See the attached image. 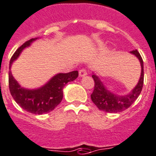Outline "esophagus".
I'll list each match as a JSON object with an SVG mask.
<instances>
[{
	"label": "esophagus",
	"instance_id": "34e87169",
	"mask_svg": "<svg viewBox=\"0 0 156 156\" xmlns=\"http://www.w3.org/2000/svg\"><path fill=\"white\" fill-rule=\"evenodd\" d=\"M87 71L85 68H82V69L79 70V76L80 77H85V75H87Z\"/></svg>",
	"mask_w": 156,
	"mask_h": 156
}]
</instances>
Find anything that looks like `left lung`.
Listing matches in <instances>:
<instances>
[{
  "mask_svg": "<svg viewBox=\"0 0 156 156\" xmlns=\"http://www.w3.org/2000/svg\"><path fill=\"white\" fill-rule=\"evenodd\" d=\"M130 53L138 58L141 64V76L136 86L132 91L125 95H118L111 92L104 85L100 78L95 74H92V78L94 81V88L91 94V101L101 111L109 113H117L129 108L132 103L137 99L142 91L144 82V68L143 61L140 54L137 50L132 51Z\"/></svg>",
  "mask_w": 156,
  "mask_h": 156,
  "instance_id": "left-lung-1",
  "label": "left lung"
}]
</instances>
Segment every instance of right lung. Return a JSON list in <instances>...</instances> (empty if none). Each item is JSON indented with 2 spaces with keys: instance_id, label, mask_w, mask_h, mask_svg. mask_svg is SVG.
Returning <instances> with one entry per match:
<instances>
[{
  "instance_id": "add662e5",
  "label": "right lung",
  "mask_w": 156,
  "mask_h": 156,
  "mask_svg": "<svg viewBox=\"0 0 156 156\" xmlns=\"http://www.w3.org/2000/svg\"><path fill=\"white\" fill-rule=\"evenodd\" d=\"M37 39L32 38L23 44L11 57L9 65L8 82L9 89L14 101L23 109L32 114L42 115L53 111L60 104L63 98V88L67 83L76 79L78 71H73L68 73H59L53 77L44 86L37 89L22 88L13 77L11 71L13 62L19 57L25 48Z\"/></svg>"
}]
</instances>
